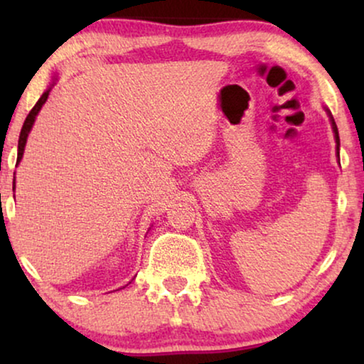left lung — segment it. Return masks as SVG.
<instances>
[{
	"label": "left lung",
	"instance_id": "obj_1",
	"mask_svg": "<svg viewBox=\"0 0 364 364\" xmlns=\"http://www.w3.org/2000/svg\"><path fill=\"white\" fill-rule=\"evenodd\" d=\"M325 111H326V114H328V117H330V122H331V127H333V134H335V142H336V154H338V161H340V134H338L336 122H335V119H333L331 112L328 111L326 107H325Z\"/></svg>",
	"mask_w": 364,
	"mask_h": 364
}]
</instances>
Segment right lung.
I'll return each instance as SVG.
<instances>
[{
  "label": "right lung",
  "instance_id": "right-lung-1",
  "mask_svg": "<svg viewBox=\"0 0 364 364\" xmlns=\"http://www.w3.org/2000/svg\"><path fill=\"white\" fill-rule=\"evenodd\" d=\"M56 79L58 77L53 79V82L49 84V87L43 92V96L38 99V102L34 104V107L31 109V112L28 114L26 121H24V124H23L21 134H19V141H18V161H16V164H19V161H21V159H23L24 147H26V141H28L29 132H31V129H33V124H34V121H36V116L39 114V111H41V107L44 106V102L48 101V96H49V92H51V87L54 86V84H56Z\"/></svg>",
  "mask_w": 364,
  "mask_h": 364
}]
</instances>
